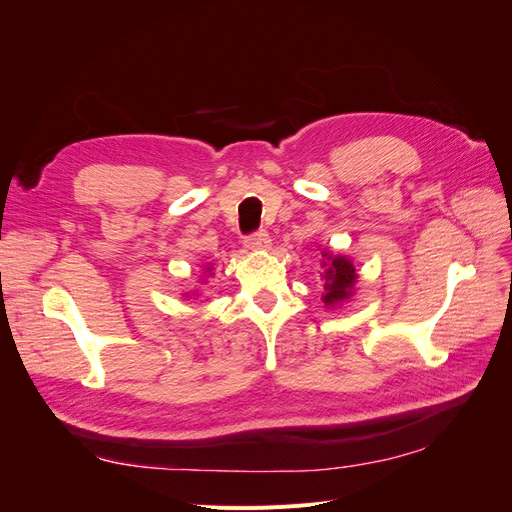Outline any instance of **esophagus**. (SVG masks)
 Returning <instances> with one entry per match:
<instances>
[{
    "instance_id": "obj_1",
    "label": "esophagus",
    "mask_w": 512,
    "mask_h": 512,
    "mask_svg": "<svg viewBox=\"0 0 512 512\" xmlns=\"http://www.w3.org/2000/svg\"><path fill=\"white\" fill-rule=\"evenodd\" d=\"M245 247L252 252H267L271 247V237L267 232H256V235L245 239Z\"/></svg>"
}]
</instances>
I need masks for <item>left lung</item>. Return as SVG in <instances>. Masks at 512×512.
<instances>
[{
    "instance_id": "1",
    "label": "left lung",
    "mask_w": 512,
    "mask_h": 512,
    "mask_svg": "<svg viewBox=\"0 0 512 512\" xmlns=\"http://www.w3.org/2000/svg\"><path fill=\"white\" fill-rule=\"evenodd\" d=\"M322 303L327 309L344 305L354 297V284L359 282V273L354 269V262L344 254H333L327 247H322Z\"/></svg>"
}]
</instances>
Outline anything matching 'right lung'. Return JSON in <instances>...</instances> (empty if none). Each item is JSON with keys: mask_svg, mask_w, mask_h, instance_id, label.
<instances>
[{"mask_svg": "<svg viewBox=\"0 0 512 512\" xmlns=\"http://www.w3.org/2000/svg\"><path fill=\"white\" fill-rule=\"evenodd\" d=\"M207 267V273H211V269H213V265H205ZM185 297H188V292H185Z\"/></svg>", "mask_w": 512, "mask_h": 512, "instance_id": "add662e5", "label": "right lung"}]
</instances>
